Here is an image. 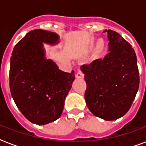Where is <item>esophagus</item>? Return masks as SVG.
<instances>
[{
    "label": "esophagus",
    "instance_id": "1",
    "mask_svg": "<svg viewBox=\"0 0 146 146\" xmlns=\"http://www.w3.org/2000/svg\"><path fill=\"white\" fill-rule=\"evenodd\" d=\"M76 78H78V79H82V78L84 77V74H83V73H82V71L81 70H79L77 72V73H76Z\"/></svg>",
    "mask_w": 146,
    "mask_h": 146
}]
</instances>
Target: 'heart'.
Segmentation results:
<instances>
[{
	"mask_svg": "<svg viewBox=\"0 0 146 146\" xmlns=\"http://www.w3.org/2000/svg\"><path fill=\"white\" fill-rule=\"evenodd\" d=\"M101 47H102V45H101V44H98V47H97V48L100 49V48H101Z\"/></svg>",
	"mask_w": 146,
	"mask_h": 146,
	"instance_id": "b5f03b06",
	"label": "heart"
}]
</instances>
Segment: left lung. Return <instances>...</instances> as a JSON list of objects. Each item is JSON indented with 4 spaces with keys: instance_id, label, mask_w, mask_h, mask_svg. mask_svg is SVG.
Segmentation results:
<instances>
[{
    "instance_id": "left-lung-1",
    "label": "left lung",
    "mask_w": 146,
    "mask_h": 146,
    "mask_svg": "<svg viewBox=\"0 0 146 146\" xmlns=\"http://www.w3.org/2000/svg\"><path fill=\"white\" fill-rule=\"evenodd\" d=\"M108 33L110 52L103 59L83 64L85 98L94 115L105 120L121 117L129 110L139 86L136 53L115 31Z\"/></svg>"
}]
</instances>
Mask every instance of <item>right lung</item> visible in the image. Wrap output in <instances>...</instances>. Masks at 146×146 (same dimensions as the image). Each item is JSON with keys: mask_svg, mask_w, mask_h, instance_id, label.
Here are the masks:
<instances>
[{"mask_svg": "<svg viewBox=\"0 0 146 146\" xmlns=\"http://www.w3.org/2000/svg\"><path fill=\"white\" fill-rule=\"evenodd\" d=\"M58 39L56 33L34 29L15 45L10 57L11 96L24 117L35 124H47L60 117L75 80L74 71L60 70L44 57L42 42L54 44Z\"/></svg>", "mask_w": 146, "mask_h": 146, "instance_id": "obj_1", "label": "right lung"}]
</instances>
